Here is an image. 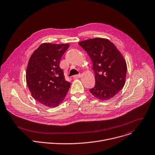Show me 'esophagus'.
Here are the masks:
<instances>
[{
	"instance_id": "obj_1",
	"label": "esophagus",
	"mask_w": 155,
	"mask_h": 155,
	"mask_svg": "<svg viewBox=\"0 0 155 155\" xmlns=\"http://www.w3.org/2000/svg\"><path fill=\"white\" fill-rule=\"evenodd\" d=\"M81 74H78V75H74L73 77H74V78H80V77H81Z\"/></svg>"
}]
</instances>
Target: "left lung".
Segmentation results:
<instances>
[{"label": "left lung", "instance_id": "left-lung-1", "mask_svg": "<svg viewBox=\"0 0 155 155\" xmlns=\"http://www.w3.org/2000/svg\"><path fill=\"white\" fill-rule=\"evenodd\" d=\"M78 44L85 50L93 64L95 84L90 92L101 100L113 98L125 83L127 67L123 56L107 39L95 38Z\"/></svg>", "mask_w": 155, "mask_h": 155}]
</instances>
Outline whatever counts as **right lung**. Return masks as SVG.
I'll return each instance as SVG.
<instances>
[{"mask_svg":"<svg viewBox=\"0 0 155 155\" xmlns=\"http://www.w3.org/2000/svg\"><path fill=\"white\" fill-rule=\"evenodd\" d=\"M69 44L43 43L30 57L26 81L32 97L48 107H56L64 99L71 86L60 63Z\"/></svg>","mask_w":155,"mask_h":155,"instance_id":"right-lung-1","label":"right lung"}]
</instances>
